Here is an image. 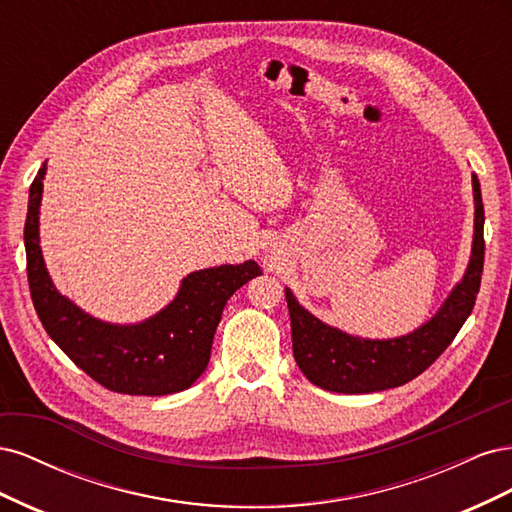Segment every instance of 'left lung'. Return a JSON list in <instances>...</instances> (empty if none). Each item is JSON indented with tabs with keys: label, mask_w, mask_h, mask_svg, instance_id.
I'll return each mask as SVG.
<instances>
[{
	"label": "left lung",
	"mask_w": 512,
	"mask_h": 512,
	"mask_svg": "<svg viewBox=\"0 0 512 512\" xmlns=\"http://www.w3.org/2000/svg\"><path fill=\"white\" fill-rule=\"evenodd\" d=\"M472 190L474 243L470 265L438 314L416 331L395 339L354 337L320 322L286 288L294 361L309 382L324 391L346 395L395 389L423 374L451 346L472 314L485 262V209L476 175H472Z\"/></svg>",
	"instance_id": "left-lung-1"
}]
</instances>
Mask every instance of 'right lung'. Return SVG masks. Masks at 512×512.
<instances>
[{"instance_id": "1", "label": "right lung", "mask_w": 512, "mask_h": 512, "mask_svg": "<svg viewBox=\"0 0 512 512\" xmlns=\"http://www.w3.org/2000/svg\"><path fill=\"white\" fill-rule=\"evenodd\" d=\"M46 162L29 188L25 220L27 282L44 331L104 389L123 395H170L203 374L226 301L260 275L254 260L190 273L173 303L138 324H111L61 297L44 267L38 213Z\"/></svg>"}]
</instances>
